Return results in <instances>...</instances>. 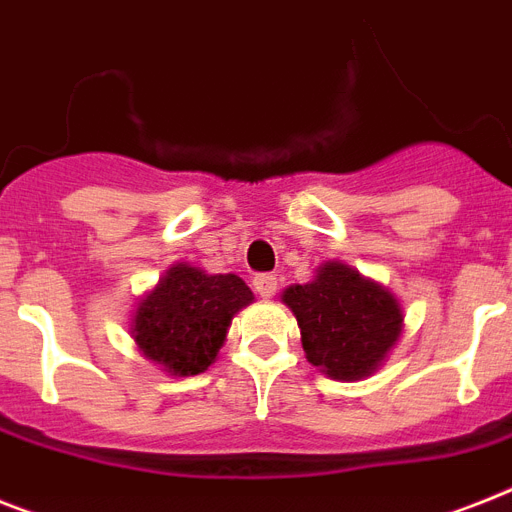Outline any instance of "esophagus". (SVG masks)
<instances>
[{"label":"esophagus","instance_id":"esophagus-1","mask_svg":"<svg viewBox=\"0 0 512 512\" xmlns=\"http://www.w3.org/2000/svg\"><path fill=\"white\" fill-rule=\"evenodd\" d=\"M252 286H255V292L260 294V297L270 299V297H273V294H276L278 281H276V276H270V273H263V276H255Z\"/></svg>","mask_w":512,"mask_h":512}]
</instances>
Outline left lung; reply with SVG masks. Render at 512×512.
I'll use <instances>...</instances> for the list:
<instances>
[{"label":"left lung","mask_w":512,"mask_h":512,"mask_svg":"<svg viewBox=\"0 0 512 512\" xmlns=\"http://www.w3.org/2000/svg\"><path fill=\"white\" fill-rule=\"evenodd\" d=\"M297 318L307 363L334 381H360L384 365L405 328V310L384 284L342 260L281 294Z\"/></svg>","instance_id":"left-lung-1"}]
</instances>
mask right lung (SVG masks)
Masks as SVG:
<instances>
[{
    "label": "right lung",
    "instance_id": "right-lung-1",
    "mask_svg": "<svg viewBox=\"0 0 512 512\" xmlns=\"http://www.w3.org/2000/svg\"><path fill=\"white\" fill-rule=\"evenodd\" d=\"M255 294L236 273L173 263L134 305L128 331L139 352L170 376L205 373L218 360L234 315Z\"/></svg>",
    "mask_w": 512,
    "mask_h": 512
}]
</instances>
